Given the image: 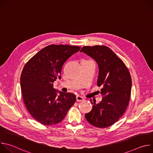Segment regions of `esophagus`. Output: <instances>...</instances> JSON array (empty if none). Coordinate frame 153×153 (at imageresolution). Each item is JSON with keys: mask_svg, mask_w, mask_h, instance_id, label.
<instances>
[{"mask_svg": "<svg viewBox=\"0 0 153 153\" xmlns=\"http://www.w3.org/2000/svg\"><path fill=\"white\" fill-rule=\"evenodd\" d=\"M83 100V98L81 96H76V100L77 102H80V101H82Z\"/></svg>", "mask_w": 153, "mask_h": 153, "instance_id": "obj_1", "label": "esophagus"}]
</instances>
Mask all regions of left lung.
I'll list each match as a JSON object with an SVG mask.
<instances>
[{
    "label": "left lung",
    "mask_w": 153,
    "mask_h": 153,
    "mask_svg": "<svg viewBox=\"0 0 153 153\" xmlns=\"http://www.w3.org/2000/svg\"><path fill=\"white\" fill-rule=\"evenodd\" d=\"M94 59L99 66L97 86H102V100L92 102L93 108L85 116L90 124L100 128L119 120L128 106L132 81L123 61L106 46H85L80 50Z\"/></svg>",
    "instance_id": "left-lung-1"
}]
</instances>
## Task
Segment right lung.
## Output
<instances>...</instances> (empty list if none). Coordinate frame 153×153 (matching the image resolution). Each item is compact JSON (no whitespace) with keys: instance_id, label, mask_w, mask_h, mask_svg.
Instances as JSON below:
<instances>
[{"instance_id":"obj_1","label":"right lung","mask_w":153,"mask_h":153,"mask_svg":"<svg viewBox=\"0 0 153 153\" xmlns=\"http://www.w3.org/2000/svg\"><path fill=\"white\" fill-rule=\"evenodd\" d=\"M80 49L76 46L50 45L25 64L20 76L21 91L28 111L39 123L53 125L60 122L75 103L74 94L56 90L53 82L57 77L61 79L64 63Z\"/></svg>"}]
</instances>
